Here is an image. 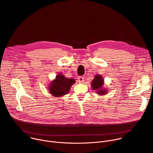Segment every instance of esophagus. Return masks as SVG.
<instances>
[{"label": "esophagus", "mask_w": 153, "mask_h": 153, "mask_svg": "<svg viewBox=\"0 0 153 153\" xmlns=\"http://www.w3.org/2000/svg\"><path fill=\"white\" fill-rule=\"evenodd\" d=\"M78 82L79 83H83L84 82V77L83 76H79L78 77Z\"/></svg>", "instance_id": "1"}]
</instances>
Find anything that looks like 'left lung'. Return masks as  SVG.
Here are the masks:
<instances>
[{
  "instance_id": "1",
  "label": "left lung",
  "mask_w": 153,
  "mask_h": 153,
  "mask_svg": "<svg viewBox=\"0 0 153 153\" xmlns=\"http://www.w3.org/2000/svg\"><path fill=\"white\" fill-rule=\"evenodd\" d=\"M103 85V78L100 75L96 76L94 79L92 81L91 86L94 90H96V92L99 95H103L107 93L105 90L102 89Z\"/></svg>"
}]
</instances>
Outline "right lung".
Wrapping results in <instances>:
<instances>
[{
	"label": "right lung",
	"mask_w": 153,
	"mask_h": 153,
	"mask_svg": "<svg viewBox=\"0 0 153 153\" xmlns=\"http://www.w3.org/2000/svg\"><path fill=\"white\" fill-rule=\"evenodd\" d=\"M74 83V79H67L63 74H59L51 82L49 88L50 93L54 97H61L69 92L71 86Z\"/></svg>",
	"instance_id": "1"
}]
</instances>
